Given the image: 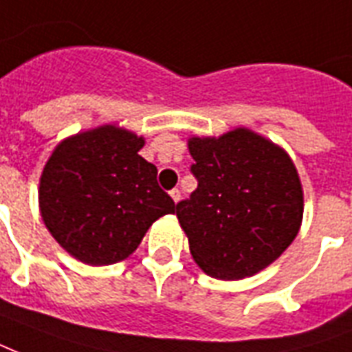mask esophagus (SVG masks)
Listing matches in <instances>:
<instances>
[{
	"label": "esophagus",
	"mask_w": 352,
	"mask_h": 352,
	"mask_svg": "<svg viewBox=\"0 0 352 352\" xmlns=\"http://www.w3.org/2000/svg\"><path fill=\"white\" fill-rule=\"evenodd\" d=\"M169 196H171V199H173V201H179V199H181V190L179 188H173L171 190V192H169Z\"/></svg>",
	"instance_id": "esophagus-1"
}]
</instances>
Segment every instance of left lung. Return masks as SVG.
Here are the masks:
<instances>
[{"label": "left lung", "mask_w": 352, "mask_h": 352, "mask_svg": "<svg viewBox=\"0 0 352 352\" xmlns=\"http://www.w3.org/2000/svg\"><path fill=\"white\" fill-rule=\"evenodd\" d=\"M197 188L177 203L194 261L212 278L241 280L282 256L300 229L302 184L287 153L248 129L190 138Z\"/></svg>", "instance_id": "1"}]
</instances>
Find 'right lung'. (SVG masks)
I'll return each instance as SVG.
<instances>
[{
    "label": "right lung",
    "instance_id": "add662e5",
    "mask_svg": "<svg viewBox=\"0 0 352 352\" xmlns=\"http://www.w3.org/2000/svg\"><path fill=\"white\" fill-rule=\"evenodd\" d=\"M145 140L116 124L57 145L44 166L38 207L61 248L93 267L123 261L177 205L156 183V166L138 155Z\"/></svg>",
    "mask_w": 352,
    "mask_h": 352
}]
</instances>
